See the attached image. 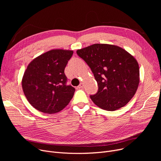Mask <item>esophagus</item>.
<instances>
[{"label": "esophagus", "mask_w": 161, "mask_h": 161, "mask_svg": "<svg viewBox=\"0 0 161 161\" xmlns=\"http://www.w3.org/2000/svg\"><path fill=\"white\" fill-rule=\"evenodd\" d=\"M83 86H84V84L83 83H81L80 85L78 86V89H80V88H83Z\"/></svg>", "instance_id": "esophagus-1"}]
</instances>
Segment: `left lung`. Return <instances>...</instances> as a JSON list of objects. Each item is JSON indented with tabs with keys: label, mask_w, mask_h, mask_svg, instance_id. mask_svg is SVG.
<instances>
[{
	"label": "left lung",
	"mask_w": 161,
	"mask_h": 161,
	"mask_svg": "<svg viewBox=\"0 0 161 161\" xmlns=\"http://www.w3.org/2000/svg\"><path fill=\"white\" fill-rule=\"evenodd\" d=\"M90 67L98 86L91 100L107 111L125 106L136 93L140 83L139 65L132 55L119 46L95 44L76 52Z\"/></svg>",
	"instance_id": "1"
}]
</instances>
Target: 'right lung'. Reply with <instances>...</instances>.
Masks as SVG:
<instances>
[{
	"mask_svg": "<svg viewBox=\"0 0 161 161\" xmlns=\"http://www.w3.org/2000/svg\"><path fill=\"white\" fill-rule=\"evenodd\" d=\"M73 51L56 49L40 55L29 64L22 79V88L29 103L37 110L55 114L72 98L75 89L66 86L64 69Z\"/></svg>",
	"mask_w": 161,
	"mask_h": 161,
	"instance_id": "add662e5",
	"label": "right lung"
}]
</instances>
